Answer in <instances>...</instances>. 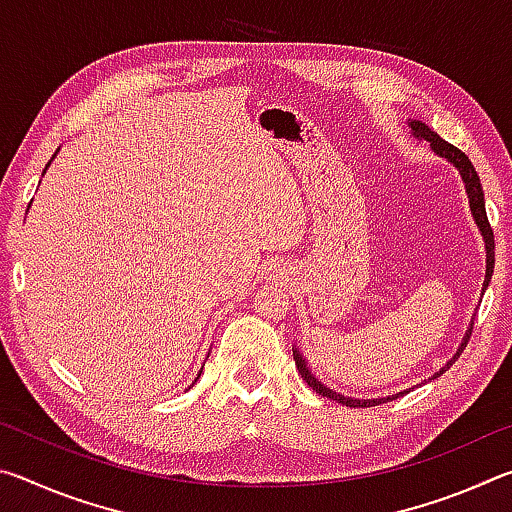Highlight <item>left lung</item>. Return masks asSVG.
Instances as JSON below:
<instances>
[{
    "instance_id": "8db88e82",
    "label": "left lung",
    "mask_w": 512,
    "mask_h": 512,
    "mask_svg": "<svg viewBox=\"0 0 512 512\" xmlns=\"http://www.w3.org/2000/svg\"><path fill=\"white\" fill-rule=\"evenodd\" d=\"M409 126H411V131L415 133V137H422V140L431 142V149H433V151H436L438 155H443V158H447L449 162H454L456 167H458V171H461V176H463V180H465L467 196H470L472 214H474V219H476V223H479V228H481V235H483V239H485V248H488V271H485V282H483V289H488V282H490V277H492V268H495V235H492L488 214H485V201H483V189H481L479 173H476L474 164L470 162V158H467V155H465L461 149H456L454 144L445 142L443 137L433 133L427 124H422V121H409ZM472 329H474V327H470V332L465 334L461 348H458V352L454 354V359L449 361L447 366L438 372V375H443V372H445L449 366H452V363H454L458 357H461V352L467 348V341H470V336H472ZM296 368H298V372L302 375V379H305L307 384H309L311 388H314V391H316L318 395L329 397V400H336V402L345 404V406H377V404H381V402H393L395 397L404 395V393L393 395V397L388 395V397H379V400H352V397H345V395H339V393L329 391L327 386L320 384V381H318L314 375H311L309 368H307V363H305V359H302L298 352H296ZM438 375H436V377H438Z\"/></svg>"
}]
</instances>
